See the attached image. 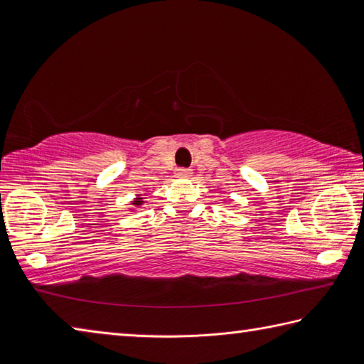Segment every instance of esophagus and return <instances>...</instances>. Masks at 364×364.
<instances>
[{"label":"esophagus","mask_w":364,"mask_h":364,"mask_svg":"<svg viewBox=\"0 0 364 364\" xmlns=\"http://www.w3.org/2000/svg\"><path fill=\"white\" fill-rule=\"evenodd\" d=\"M176 176H180V178H189V176H191V170H189V168H178Z\"/></svg>","instance_id":"34e87169"}]
</instances>
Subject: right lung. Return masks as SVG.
Here are the masks:
<instances>
[{"instance_id":"add662e5","label":"right lung","mask_w":364,"mask_h":364,"mask_svg":"<svg viewBox=\"0 0 364 364\" xmlns=\"http://www.w3.org/2000/svg\"><path fill=\"white\" fill-rule=\"evenodd\" d=\"M143 199H144V197H136V199L133 200V205H136V207L141 205V204H143V202H144Z\"/></svg>"}]
</instances>
